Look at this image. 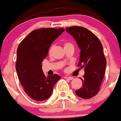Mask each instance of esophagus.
Instances as JSON below:
<instances>
[{"label": "esophagus", "instance_id": "esophagus-1", "mask_svg": "<svg viewBox=\"0 0 121 121\" xmlns=\"http://www.w3.org/2000/svg\"><path fill=\"white\" fill-rule=\"evenodd\" d=\"M65 78L66 79L70 80H71L73 79V78H72V77H70V76H65Z\"/></svg>", "mask_w": 121, "mask_h": 121}]
</instances>
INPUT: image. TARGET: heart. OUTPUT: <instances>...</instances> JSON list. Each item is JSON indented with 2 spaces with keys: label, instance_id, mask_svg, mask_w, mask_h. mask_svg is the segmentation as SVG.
I'll list each match as a JSON object with an SVG mask.
<instances>
[{
  "label": "heart",
  "instance_id": "b5f03b06",
  "mask_svg": "<svg viewBox=\"0 0 121 121\" xmlns=\"http://www.w3.org/2000/svg\"><path fill=\"white\" fill-rule=\"evenodd\" d=\"M73 47V45L72 44V42H65L64 43V47ZM53 48V47H52L51 48L50 51H51V49Z\"/></svg>",
  "mask_w": 121,
  "mask_h": 121
}]
</instances>
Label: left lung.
<instances>
[{
  "label": "left lung",
  "instance_id": "8db88e82",
  "mask_svg": "<svg viewBox=\"0 0 121 121\" xmlns=\"http://www.w3.org/2000/svg\"><path fill=\"white\" fill-rule=\"evenodd\" d=\"M66 30L72 35L80 49L78 66L84 68L82 87L75 91L79 97L88 99L95 96L105 73L107 60L103 45L98 37L87 28L78 26L68 27Z\"/></svg>",
  "mask_w": 121,
  "mask_h": 121
}]
</instances>
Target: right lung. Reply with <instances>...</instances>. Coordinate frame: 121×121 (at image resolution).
Instances as JSON below:
<instances>
[{
    "instance_id": "add662e5",
    "label": "right lung",
    "mask_w": 121,
    "mask_h": 121,
    "mask_svg": "<svg viewBox=\"0 0 121 121\" xmlns=\"http://www.w3.org/2000/svg\"><path fill=\"white\" fill-rule=\"evenodd\" d=\"M65 31L63 28H40L31 32L20 42L17 50L16 69L26 94L41 101L51 95L53 86L60 79L55 74L45 75L42 62L48 55L51 43Z\"/></svg>"
}]
</instances>
